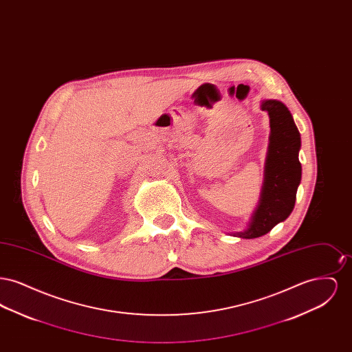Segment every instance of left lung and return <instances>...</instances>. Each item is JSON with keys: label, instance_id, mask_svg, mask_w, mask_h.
<instances>
[{"label": "left lung", "instance_id": "8db88e82", "mask_svg": "<svg viewBox=\"0 0 352 352\" xmlns=\"http://www.w3.org/2000/svg\"><path fill=\"white\" fill-rule=\"evenodd\" d=\"M261 109L268 112L270 118L265 181L250 228L234 234L243 239L260 237L284 221L294 208L297 188L301 182V162L298 160L301 135L292 113L277 100L263 101Z\"/></svg>", "mask_w": 352, "mask_h": 352}]
</instances>
